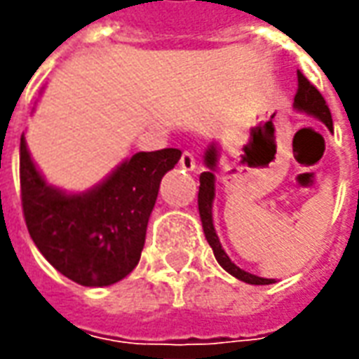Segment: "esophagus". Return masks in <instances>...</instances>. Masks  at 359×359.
I'll list each match as a JSON object with an SVG mask.
<instances>
[{
    "label": "esophagus",
    "mask_w": 359,
    "mask_h": 359,
    "mask_svg": "<svg viewBox=\"0 0 359 359\" xmlns=\"http://www.w3.org/2000/svg\"><path fill=\"white\" fill-rule=\"evenodd\" d=\"M179 165L184 169V171H196V159L190 151H184V154L180 156Z\"/></svg>",
    "instance_id": "esophagus-1"
}]
</instances>
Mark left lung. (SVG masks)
Returning <instances> with one entry per match:
<instances>
[{"label": "left lung", "instance_id": "1", "mask_svg": "<svg viewBox=\"0 0 359 359\" xmlns=\"http://www.w3.org/2000/svg\"><path fill=\"white\" fill-rule=\"evenodd\" d=\"M294 109L319 118L321 123L327 125L329 130H332L331 111L327 107L323 95L319 94V90L300 71H298V92L294 95ZM217 146L210 144V148L205 149V156H203V163L208 167V171H203L200 175V192H198V210H200V219H202L203 234H205V238L210 242L211 250L215 254V259H217L219 265L226 273H231L233 277H236L238 280H244L248 285H273L275 278L257 277V275H252L248 271L241 269L238 265H234L231 262V257L226 256L221 242H219L215 226H213V213H211V210H213V198H215V175H213V171L217 167Z\"/></svg>", "mask_w": 359, "mask_h": 359}]
</instances>
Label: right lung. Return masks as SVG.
<instances>
[{
	"label": "right lung",
	"mask_w": 359,
	"mask_h": 359,
	"mask_svg": "<svg viewBox=\"0 0 359 359\" xmlns=\"http://www.w3.org/2000/svg\"><path fill=\"white\" fill-rule=\"evenodd\" d=\"M180 149L138 151L81 194L46 182L20 136V200L28 233L55 269L82 286H109L140 262L159 182Z\"/></svg>",
	"instance_id": "right-lung-1"
}]
</instances>
